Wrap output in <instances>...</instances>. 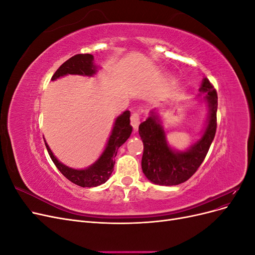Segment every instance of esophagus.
I'll list each match as a JSON object with an SVG mask.
<instances>
[{"label":"esophagus","mask_w":255,"mask_h":255,"mask_svg":"<svg viewBox=\"0 0 255 255\" xmlns=\"http://www.w3.org/2000/svg\"><path fill=\"white\" fill-rule=\"evenodd\" d=\"M139 121H140V116H139V114H138L137 112L133 113L132 115H130V125H132V127H133V128L135 130L138 129V126H139Z\"/></svg>","instance_id":"1"}]
</instances>
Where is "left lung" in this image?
Masks as SVG:
<instances>
[{"label": "left lung", "instance_id": "obj_1", "mask_svg": "<svg viewBox=\"0 0 255 255\" xmlns=\"http://www.w3.org/2000/svg\"><path fill=\"white\" fill-rule=\"evenodd\" d=\"M200 91L206 94L205 100L210 109L208 122L201 139L187 151L175 152L168 145L164 129L154 112L139 126L138 132L143 142L141 168L152 183L165 186L182 184L194 175L203 163L217 128L218 97L207 79L203 80Z\"/></svg>", "mask_w": 255, "mask_h": 255}]
</instances>
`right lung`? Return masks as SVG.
<instances>
[{"mask_svg":"<svg viewBox=\"0 0 255 255\" xmlns=\"http://www.w3.org/2000/svg\"><path fill=\"white\" fill-rule=\"evenodd\" d=\"M97 71V67L94 65V56L91 54H76V55L69 58L61 65L56 72L53 74L52 81L56 80L60 76L67 74H80V75H94ZM129 112L126 111L121 116L116 119L115 126L110 136L106 148L96 163L84 170H75L69 168L57 160L53 155L49 145L45 143L49 155L53 163L55 164L58 170L63 175L75 185L81 187H96L105 183L110 179L112 172L114 171L115 160L120 145L125 143L132 133V127L129 125ZM45 142V141H44Z\"/></svg>","mask_w":255,"mask_h":255,"instance_id":"obj_1","label":"right lung"}]
</instances>
